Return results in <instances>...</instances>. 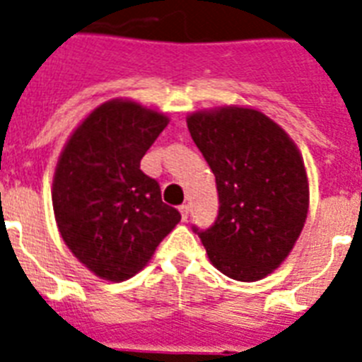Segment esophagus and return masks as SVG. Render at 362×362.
<instances>
[{
  "label": "esophagus",
  "instance_id": "1",
  "mask_svg": "<svg viewBox=\"0 0 362 362\" xmlns=\"http://www.w3.org/2000/svg\"><path fill=\"white\" fill-rule=\"evenodd\" d=\"M179 213H181V218H183L185 222H187L188 213H190V207H188L187 203H185V205H181V207H179Z\"/></svg>",
  "mask_w": 362,
  "mask_h": 362
}]
</instances>
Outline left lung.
Listing matches in <instances>:
<instances>
[{"mask_svg":"<svg viewBox=\"0 0 362 362\" xmlns=\"http://www.w3.org/2000/svg\"><path fill=\"white\" fill-rule=\"evenodd\" d=\"M187 125L220 198L214 226L198 233L209 261L231 279L259 281L281 267L305 226L309 179L300 149L253 107L194 110Z\"/></svg>","mask_w":362,"mask_h":362,"instance_id":"1","label":"left lung"}]
</instances>
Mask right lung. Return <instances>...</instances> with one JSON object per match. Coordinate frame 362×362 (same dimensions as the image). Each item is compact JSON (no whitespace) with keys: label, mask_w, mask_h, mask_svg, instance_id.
Segmentation results:
<instances>
[{"label":"right lung","mask_w":362,"mask_h":362,"mask_svg":"<svg viewBox=\"0 0 362 362\" xmlns=\"http://www.w3.org/2000/svg\"><path fill=\"white\" fill-rule=\"evenodd\" d=\"M170 118L116 98L83 118L62 148L53 175V214L62 240L94 276L120 283L151 261L181 220L163 203L159 183L140 160Z\"/></svg>","instance_id":"add662e5"}]
</instances>
